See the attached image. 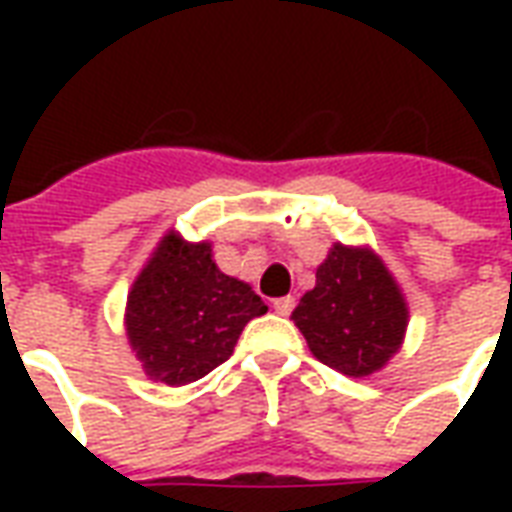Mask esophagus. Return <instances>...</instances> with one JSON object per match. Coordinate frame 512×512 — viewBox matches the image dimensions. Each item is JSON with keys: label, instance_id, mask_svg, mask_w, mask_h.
Segmentation results:
<instances>
[{"label": "esophagus", "instance_id": "34e87169", "mask_svg": "<svg viewBox=\"0 0 512 512\" xmlns=\"http://www.w3.org/2000/svg\"><path fill=\"white\" fill-rule=\"evenodd\" d=\"M271 307H274V312H277V315H290V312H293V307H296V301H293V296H282V299L271 301Z\"/></svg>", "mask_w": 512, "mask_h": 512}]
</instances>
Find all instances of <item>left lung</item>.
<instances>
[{
  "label": "left lung",
  "mask_w": 512,
  "mask_h": 512,
  "mask_svg": "<svg viewBox=\"0 0 512 512\" xmlns=\"http://www.w3.org/2000/svg\"><path fill=\"white\" fill-rule=\"evenodd\" d=\"M293 321L323 365L345 376H370L397 351L408 310L392 274L373 252L337 244Z\"/></svg>",
  "instance_id": "obj_1"
}]
</instances>
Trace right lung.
Wrapping results in <instances>:
<instances>
[{"label":"right lung","mask_w":512,"mask_h":512,"mask_svg":"<svg viewBox=\"0 0 512 512\" xmlns=\"http://www.w3.org/2000/svg\"><path fill=\"white\" fill-rule=\"evenodd\" d=\"M266 310L255 290L216 268L211 246L167 235L128 296V340L147 376L183 386L227 362L246 323Z\"/></svg>","instance_id":"add662e5"}]
</instances>
